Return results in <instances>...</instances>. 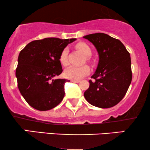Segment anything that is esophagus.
Here are the masks:
<instances>
[{
  "label": "esophagus",
  "mask_w": 150,
  "mask_h": 150,
  "mask_svg": "<svg viewBox=\"0 0 150 150\" xmlns=\"http://www.w3.org/2000/svg\"><path fill=\"white\" fill-rule=\"evenodd\" d=\"M71 81L74 83H79L80 82V81L79 80H71Z\"/></svg>",
  "instance_id": "34e87169"
}]
</instances>
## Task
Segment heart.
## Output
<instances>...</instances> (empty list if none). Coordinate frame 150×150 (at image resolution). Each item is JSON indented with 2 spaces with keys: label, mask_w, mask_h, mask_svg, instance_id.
<instances>
[{
  "label": "heart",
  "mask_w": 150,
  "mask_h": 150,
  "mask_svg": "<svg viewBox=\"0 0 150 150\" xmlns=\"http://www.w3.org/2000/svg\"><path fill=\"white\" fill-rule=\"evenodd\" d=\"M76 48L80 50L83 54H85L86 56V61L90 62L91 60L90 56L92 54V50L88 44L80 42L76 45ZM67 55L68 48L64 47L59 54V62L64 67H67L69 64ZM89 72L90 68L87 65H83L81 67H70L64 71V76L67 79H72V80H79L88 74Z\"/></svg>",
  "instance_id": "b5f03b06"
}]
</instances>
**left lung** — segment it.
I'll return each instance as SVG.
<instances>
[{
  "instance_id": "obj_1",
  "label": "left lung",
  "mask_w": 150,
  "mask_h": 150,
  "mask_svg": "<svg viewBox=\"0 0 150 150\" xmlns=\"http://www.w3.org/2000/svg\"><path fill=\"white\" fill-rule=\"evenodd\" d=\"M96 47L99 63L89 81L84 97L91 105L110 108L117 105L127 92L132 80L130 53L119 40L103 33L83 36Z\"/></svg>"
}]
</instances>
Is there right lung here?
<instances>
[{
	"label": "right lung",
	"instance_id": "add662e5",
	"mask_svg": "<svg viewBox=\"0 0 150 150\" xmlns=\"http://www.w3.org/2000/svg\"><path fill=\"white\" fill-rule=\"evenodd\" d=\"M76 38H45L30 42L20 51L16 69L17 86L31 107L39 111L55 107L64 96L67 79H56L62 72V50Z\"/></svg>",
	"mask_w": 150,
	"mask_h": 150
}]
</instances>
